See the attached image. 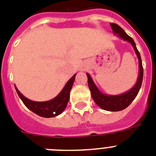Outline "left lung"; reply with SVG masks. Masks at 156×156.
Listing matches in <instances>:
<instances>
[{
	"label": "left lung",
	"instance_id": "left-lung-1",
	"mask_svg": "<svg viewBox=\"0 0 156 156\" xmlns=\"http://www.w3.org/2000/svg\"><path fill=\"white\" fill-rule=\"evenodd\" d=\"M110 25H111L114 34H116L118 37H120L121 39L123 40V41L130 43L132 47L134 49V51L137 55L139 62V73L137 82L133 85V87L130 88L129 90H127L125 93L118 95H110L103 94L102 92L100 91L98 87L95 85L94 82L92 80L90 74L87 73V76L89 89H90V93H91L92 98L94 99L95 103L100 108L106 110V111L117 112L121 111V110H123L124 108H127L128 106L130 105V103L134 100V98L138 94L143 80V66L140 53H139L138 50L137 49L134 41L129 36H128L126 34V32L122 30L119 26H118L115 23H110Z\"/></svg>",
	"mask_w": 156,
	"mask_h": 156
}]
</instances>
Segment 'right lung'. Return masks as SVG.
I'll return each mask as SVG.
<instances>
[{"mask_svg":"<svg viewBox=\"0 0 156 156\" xmlns=\"http://www.w3.org/2000/svg\"><path fill=\"white\" fill-rule=\"evenodd\" d=\"M76 75V73L74 74L69 80L62 91L55 98L47 101H34L30 100L19 92L16 86H15V87L19 98H21L23 102L29 109L41 117L51 118V117L57 116L62 113L66 108L69 100L70 90L75 80Z\"/></svg>","mask_w":156,"mask_h":156,"instance_id":"add662e5","label":"right lung"}]
</instances>
